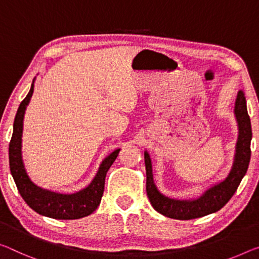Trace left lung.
<instances>
[{
  "label": "left lung",
  "instance_id": "1",
  "mask_svg": "<svg viewBox=\"0 0 259 259\" xmlns=\"http://www.w3.org/2000/svg\"><path fill=\"white\" fill-rule=\"evenodd\" d=\"M234 116L237 123V139L231 169L224 180L213 183L195 198H171L159 191L153 179V167L149 152H144L146 167V192L152 206L157 212L171 219L189 220L211 214L225 206L247 173L251 151V122L248 115L247 102L242 91H239L234 105Z\"/></svg>",
  "mask_w": 259,
  "mask_h": 259
}]
</instances>
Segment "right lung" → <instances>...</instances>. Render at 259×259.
<instances>
[{
  "label": "right lung",
  "mask_w": 259,
  "mask_h": 259,
  "mask_svg": "<svg viewBox=\"0 0 259 259\" xmlns=\"http://www.w3.org/2000/svg\"><path fill=\"white\" fill-rule=\"evenodd\" d=\"M32 81L30 92L19 105L14 122V133L9 144V165L14 181L20 196L32 210L41 215L53 219L72 220L88 217L99 206L105 189V179L110 166L116 160L121 149L115 150L102 160L99 169L88 187L73 194H61L44 189L32 181L28 176L22 155V137L24 115L34 91Z\"/></svg>",
  "instance_id": "right-lung-1"
}]
</instances>
